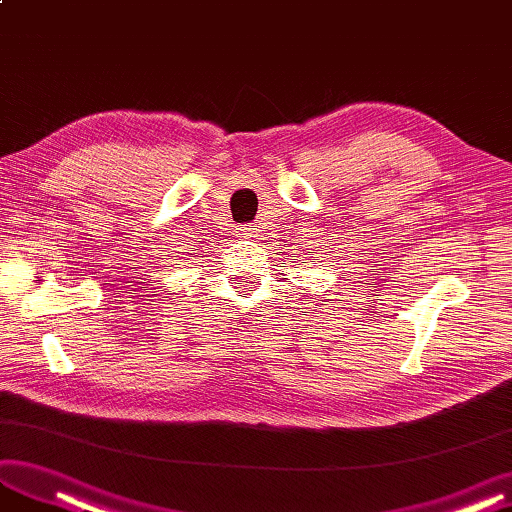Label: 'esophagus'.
I'll return each instance as SVG.
<instances>
[{"label":"esophagus","mask_w":512,"mask_h":512,"mask_svg":"<svg viewBox=\"0 0 512 512\" xmlns=\"http://www.w3.org/2000/svg\"><path fill=\"white\" fill-rule=\"evenodd\" d=\"M238 236H240V238H253V225H251V227H248V225L240 227V229H238Z\"/></svg>","instance_id":"1"}]
</instances>
